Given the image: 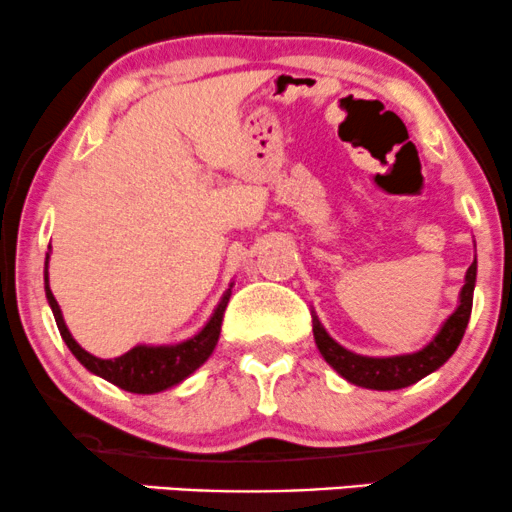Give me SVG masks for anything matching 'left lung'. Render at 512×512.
Instances as JSON below:
<instances>
[{
  "label": "left lung",
  "mask_w": 512,
  "mask_h": 512,
  "mask_svg": "<svg viewBox=\"0 0 512 512\" xmlns=\"http://www.w3.org/2000/svg\"><path fill=\"white\" fill-rule=\"evenodd\" d=\"M474 284H477V257H474L472 267L464 274V286L460 291V303H457L455 313L440 325L436 337H433L424 349L414 351V354H354V351L344 349L342 344L334 342L325 327H322L320 317L313 313L315 344L317 349H320L322 358H325L344 380H349V383L366 387V390H402V387L419 383L421 378L431 375L433 370H438L452 354H455L464 337V330H467L469 315H472Z\"/></svg>",
  "instance_id": "8db88e82"
}]
</instances>
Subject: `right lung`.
Listing matches in <instances>:
<instances>
[{
  "label": "right lung",
  "instance_id": "add662e5",
  "mask_svg": "<svg viewBox=\"0 0 512 512\" xmlns=\"http://www.w3.org/2000/svg\"><path fill=\"white\" fill-rule=\"evenodd\" d=\"M48 260L50 252L48 257H45V298H48L52 315H55L57 330H60L69 351L76 356V361H79L86 370H91L93 375H98V378L108 380V383L117 385L120 390L134 392V395H156V392L168 390V387L180 385L182 380L190 378V375L214 354L216 344H219L223 313H226L233 284L228 286L226 293L221 296L219 305H216V310L207 320V325H204L195 337L178 344H137L134 349H129L127 354L117 358H98L88 354L86 349H81L79 342L72 337V332H69L67 322H64L62 317L60 303L55 301V296H52L50 291Z\"/></svg>",
  "mask_w": 512,
  "mask_h": 512
}]
</instances>
